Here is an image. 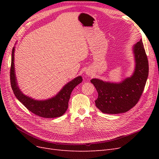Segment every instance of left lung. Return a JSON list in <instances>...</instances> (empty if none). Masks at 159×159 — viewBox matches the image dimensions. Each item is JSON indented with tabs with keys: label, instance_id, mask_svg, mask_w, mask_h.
I'll use <instances>...</instances> for the list:
<instances>
[{
	"label": "left lung",
	"instance_id": "1",
	"mask_svg": "<svg viewBox=\"0 0 159 159\" xmlns=\"http://www.w3.org/2000/svg\"><path fill=\"white\" fill-rule=\"evenodd\" d=\"M136 66L133 75L122 83L111 84L92 79L98 93L95 105L101 111L108 114L125 113L135 106L143 92L148 75V62L142 40L133 47Z\"/></svg>",
	"mask_w": 159,
	"mask_h": 159
}]
</instances>
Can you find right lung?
I'll return each instance as SVG.
<instances>
[{
  "label": "right lung",
  "instance_id": "1",
  "mask_svg": "<svg viewBox=\"0 0 159 159\" xmlns=\"http://www.w3.org/2000/svg\"><path fill=\"white\" fill-rule=\"evenodd\" d=\"M14 47H13L12 52L10 78L11 88L16 98L30 111L37 116L44 118H55L63 115L68 108V102L72 90L76 85L81 83L82 78L79 76L67 84L54 98L46 101L34 100L24 95L18 87L14 73Z\"/></svg>",
  "mask_w": 159,
  "mask_h": 159
}]
</instances>
